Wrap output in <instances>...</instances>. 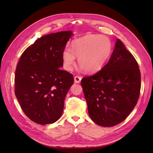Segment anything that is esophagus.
I'll return each instance as SVG.
<instances>
[{"instance_id": "esophagus-1", "label": "esophagus", "mask_w": 153, "mask_h": 153, "mask_svg": "<svg viewBox=\"0 0 153 153\" xmlns=\"http://www.w3.org/2000/svg\"><path fill=\"white\" fill-rule=\"evenodd\" d=\"M82 80V77L81 76H76L74 78V80H75V82L76 83V84H79Z\"/></svg>"}]
</instances>
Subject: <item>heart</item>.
Wrapping results in <instances>:
<instances>
[{
    "label": "heart",
    "mask_w": 153,
    "mask_h": 153,
    "mask_svg": "<svg viewBox=\"0 0 153 153\" xmlns=\"http://www.w3.org/2000/svg\"><path fill=\"white\" fill-rule=\"evenodd\" d=\"M112 44L105 36L87 34L73 39L71 48L64 49L62 57L67 70H72L78 57L79 66L87 73H94L101 69L110 57Z\"/></svg>",
    "instance_id": "b5f03b06"
}]
</instances>
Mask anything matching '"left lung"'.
<instances>
[{"mask_svg": "<svg viewBox=\"0 0 153 153\" xmlns=\"http://www.w3.org/2000/svg\"><path fill=\"white\" fill-rule=\"evenodd\" d=\"M140 82L135 57L117 39L108 63L95 75L81 81L92 121L111 127L126 119L137 103Z\"/></svg>", "mask_w": 153, "mask_h": 153, "instance_id": "left-lung-1", "label": "left lung"}]
</instances>
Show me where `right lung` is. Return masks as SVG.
I'll return each instance as SVG.
<instances>
[{
  "label": "right lung",
  "instance_id": "obj_1",
  "mask_svg": "<svg viewBox=\"0 0 153 153\" xmlns=\"http://www.w3.org/2000/svg\"><path fill=\"white\" fill-rule=\"evenodd\" d=\"M72 31L44 36L22 53L15 71V92L31 121L52 124L62 114L64 100L73 84V75L61 70L62 54Z\"/></svg>",
  "mask_w": 153,
  "mask_h": 153
}]
</instances>
